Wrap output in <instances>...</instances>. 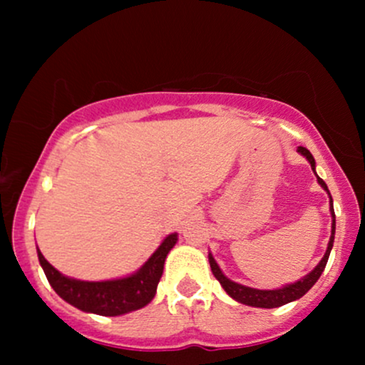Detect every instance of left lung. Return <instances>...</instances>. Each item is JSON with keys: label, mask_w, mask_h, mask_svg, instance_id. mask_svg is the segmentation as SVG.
I'll use <instances>...</instances> for the list:
<instances>
[{"label": "left lung", "mask_w": 365, "mask_h": 365, "mask_svg": "<svg viewBox=\"0 0 365 365\" xmlns=\"http://www.w3.org/2000/svg\"><path fill=\"white\" fill-rule=\"evenodd\" d=\"M300 154L307 159L309 165H311V168L314 173H316V161H314L312 154L309 153V149H305L300 145L299 149ZM317 177V173H316ZM317 183L324 188L326 192H328L329 195V212H331V237H329V242H328V249H326L324 252V257L321 259L319 264H317L316 267L311 271L309 274H305L304 278H300L299 282L295 283H290V284H284L282 288H274V290H257V288H250V287H245V284H240L237 282H232L230 278H226L223 274V271L220 269V266H217V262L215 261V257H212V254L209 252V264H211V271L212 274H215V278L217 282L221 283V287L225 288V292L228 293L230 297H232L233 300H237V302L240 304H245V305H250V307H261V309H274V307H282V305L288 304V302H293V300H299L300 297H304L305 293H307L311 288L314 287V283L319 279V276L322 274V271H324L326 267V262H328L329 259V252L331 249H333V242H334V230H336V217H334V209H333V199H331V194L328 190V185L324 183V180L317 177Z\"/></svg>", "instance_id": "1"}]
</instances>
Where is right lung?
<instances>
[{
  "mask_svg": "<svg viewBox=\"0 0 365 365\" xmlns=\"http://www.w3.org/2000/svg\"><path fill=\"white\" fill-rule=\"evenodd\" d=\"M177 240L178 233L165 237V240L135 273L123 278L106 279V282H82V279L68 278L54 269L39 249H37V257L49 284L65 302L83 312L98 314V316H123L145 307L154 299L166 255L170 254Z\"/></svg>",
  "mask_w": 365,
  "mask_h": 365,
  "instance_id": "right-lung-1",
  "label": "right lung"
}]
</instances>
